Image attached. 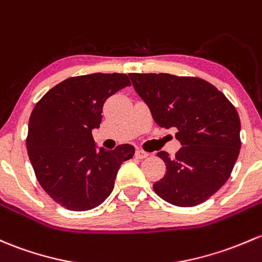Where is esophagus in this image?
I'll return each mask as SVG.
<instances>
[{
    "mask_svg": "<svg viewBox=\"0 0 262 262\" xmlns=\"http://www.w3.org/2000/svg\"><path fill=\"white\" fill-rule=\"evenodd\" d=\"M134 156H136V158H138V159H144L148 157V153L144 152V150H142V149H137Z\"/></svg>",
    "mask_w": 262,
    "mask_h": 262,
    "instance_id": "34e87169",
    "label": "esophagus"
}]
</instances>
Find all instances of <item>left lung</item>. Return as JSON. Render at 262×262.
Here are the masks:
<instances>
[{
    "mask_svg": "<svg viewBox=\"0 0 262 262\" xmlns=\"http://www.w3.org/2000/svg\"><path fill=\"white\" fill-rule=\"evenodd\" d=\"M154 122L177 128L182 148L166 163V174L153 184L162 200L180 207L205 202L228 180L241 148L240 117L235 106L208 81L170 74H129Z\"/></svg>",
    "mask_w": 262,
    "mask_h": 262,
    "instance_id": "obj_1",
    "label": "left lung"
}]
</instances>
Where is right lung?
<instances>
[{
    "mask_svg": "<svg viewBox=\"0 0 262 262\" xmlns=\"http://www.w3.org/2000/svg\"><path fill=\"white\" fill-rule=\"evenodd\" d=\"M125 74L75 76L49 90L29 120L27 153L38 183L55 202L70 211H88L114 188L120 164L133 157V145L96 149L92 130L101 123L109 96L129 86Z\"/></svg>",
    "mask_w": 262,
    "mask_h": 262,
    "instance_id": "obj_1",
    "label": "right lung"
}]
</instances>
